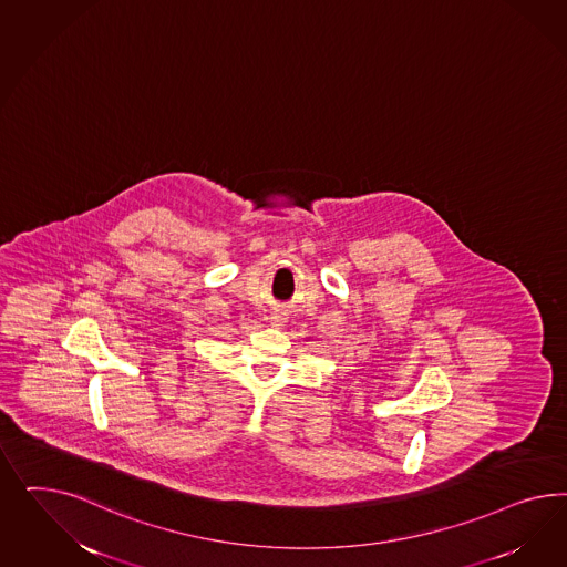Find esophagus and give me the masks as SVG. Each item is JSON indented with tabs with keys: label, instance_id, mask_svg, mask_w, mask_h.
I'll return each instance as SVG.
<instances>
[{
	"label": "esophagus",
	"instance_id": "esophagus-1",
	"mask_svg": "<svg viewBox=\"0 0 567 567\" xmlns=\"http://www.w3.org/2000/svg\"><path fill=\"white\" fill-rule=\"evenodd\" d=\"M270 322H272L275 327H285V322H287V313H285L282 309H275V311H272V316H270Z\"/></svg>",
	"mask_w": 567,
	"mask_h": 567
}]
</instances>
